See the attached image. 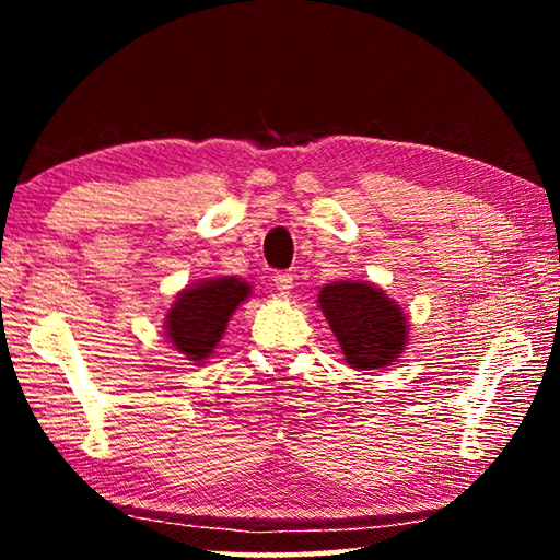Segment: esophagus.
<instances>
[{
  "instance_id": "esophagus-1",
  "label": "esophagus",
  "mask_w": 560,
  "mask_h": 560,
  "mask_svg": "<svg viewBox=\"0 0 560 560\" xmlns=\"http://www.w3.org/2000/svg\"><path fill=\"white\" fill-rule=\"evenodd\" d=\"M273 287H277V291L281 293V296H289L291 289H293V277L287 271H277L273 273Z\"/></svg>"
}]
</instances>
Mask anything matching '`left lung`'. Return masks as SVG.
<instances>
[{
    "mask_svg": "<svg viewBox=\"0 0 560 560\" xmlns=\"http://www.w3.org/2000/svg\"><path fill=\"white\" fill-rule=\"evenodd\" d=\"M318 303L353 368H383L402 353L407 318L381 289L336 281L324 287Z\"/></svg>",
    "mask_w": 560,
    "mask_h": 560,
    "instance_id": "obj_1",
    "label": "left lung"
}]
</instances>
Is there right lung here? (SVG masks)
<instances>
[{"instance_id":"obj_1","label":"right lung","mask_w":560,"mask_h":560,"mask_svg":"<svg viewBox=\"0 0 560 560\" xmlns=\"http://www.w3.org/2000/svg\"><path fill=\"white\" fill-rule=\"evenodd\" d=\"M249 291L240 279L220 277L179 293L165 320L173 346L189 360H205L220 343L226 320Z\"/></svg>"}]
</instances>
